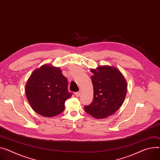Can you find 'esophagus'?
I'll use <instances>...</instances> for the list:
<instances>
[{"label": "esophagus", "instance_id": "1", "mask_svg": "<svg viewBox=\"0 0 160 160\" xmlns=\"http://www.w3.org/2000/svg\"><path fill=\"white\" fill-rule=\"evenodd\" d=\"M75 96H76L77 98L80 97V92H77L75 93Z\"/></svg>", "mask_w": 160, "mask_h": 160}]
</instances>
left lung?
<instances>
[{
  "label": "left lung",
  "instance_id": "obj_1",
  "mask_svg": "<svg viewBox=\"0 0 160 160\" xmlns=\"http://www.w3.org/2000/svg\"><path fill=\"white\" fill-rule=\"evenodd\" d=\"M91 71L94 98L91 105L84 107L85 111L96 119L107 118L122 106L127 93L126 80L114 66H98Z\"/></svg>",
  "mask_w": 160,
  "mask_h": 160
}]
</instances>
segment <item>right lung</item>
<instances>
[{
	"label": "right lung",
	"instance_id": "right-lung-1",
	"mask_svg": "<svg viewBox=\"0 0 160 160\" xmlns=\"http://www.w3.org/2000/svg\"><path fill=\"white\" fill-rule=\"evenodd\" d=\"M25 94L34 112L46 118L62 112L65 101L72 96L61 68L48 64L32 72L26 83Z\"/></svg>",
	"mask_w": 160,
	"mask_h": 160
}]
</instances>
